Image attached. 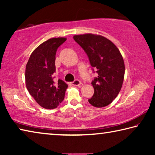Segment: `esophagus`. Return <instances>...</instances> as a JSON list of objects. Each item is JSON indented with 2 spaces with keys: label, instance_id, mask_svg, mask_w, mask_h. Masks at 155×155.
Here are the masks:
<instances>
[{
  "label": "esophagus",
  "instance_id": "esophagus-1",
  "mask_svg": "<svg viewBox=\"0 0 155 155\" xmlns=\"http://www.w3.org/2000/svg\"><path fill=\"white\" fill-rule=\"evenodd\" d=\"M72 85H74V86H78V87H80V86L81 85V81H79V80H75L74 81H73V82L71 83Z\"/></svg>",
  "mask_w": 155,
  "mask_h": 155
}]
</instances>
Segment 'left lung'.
I'll return each instance as SVG.
<instances>
[{"label": "left lung", "mask_w": 155, "mask_h": 155, "mask_svg": "<svg viewBox=\"0 0 155 155\" xmlns=\"http://www.w3.org/2000/svg\"><path fill=\"white\" fill-rule=\"evenodd\" d=\"M73 38L85 51L98 74L91 82L94 94L89 103L98 108L109 105L119 94L124 81V62L119 49L100 35L87 33Z\"/></svg>", "instance_id": "obj_1"}]
</instances>
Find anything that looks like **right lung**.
Returning <instances> with one entry per match:
<instances>
[{
	"instance_id": "1",
	"label": "right lung",
	"mask_w": 155,
	"mask_h": 155,
	"mask_svg": "<svg viewBox=\"0 0 155 155\" xmlns=\"http://www.w3.org/2000/svg\"><path fill=\"white\" fill-rule=\"evenodd\" d=\"M65 38H51L34 50L26 65L25 83L28 92L43 108L52 109L64 101L68 85L54 81L55 55Z\"/></svg>"
}]
</instances>
